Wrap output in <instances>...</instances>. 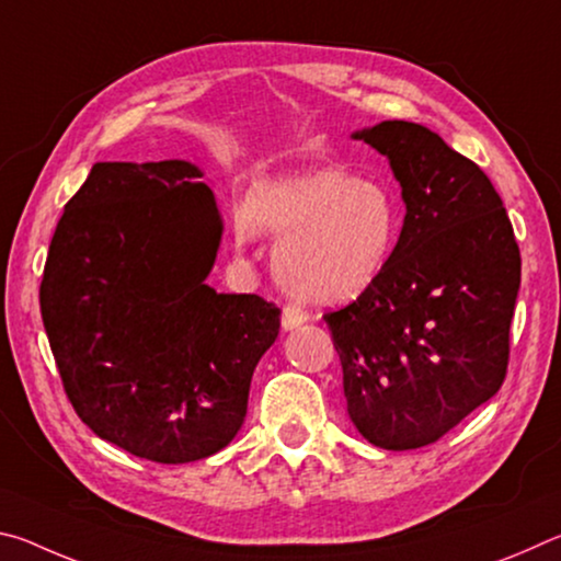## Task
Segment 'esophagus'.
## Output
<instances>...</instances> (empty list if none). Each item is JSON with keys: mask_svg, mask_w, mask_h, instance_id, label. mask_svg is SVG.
<instances>
[{"mask_svg": "<svg viewBox=\"0 0 561 561\" xmlns=\"http://www.w3.org/2000/svg\"><path fill=\"white\" fill-rule=\"evenodd\" d=\"M307 311L299 309V307H284L282 309V329L284 331H294L299 329L301 324H307Z\"/></svg>", "mask_w": 561, "mask_h": 561, "instance_id": "1", "label": "esophagus"}]
</instances>
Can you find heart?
I'll return each instance as SVG.
<instances>
[{"label":"heart","instance_id":"heart-1","mask_svg":"<svg viewBox=\"0 0 561 561\" xmlns=\"http://www.w3.org/2000/svg\"><path fill=\"white\" fill-rule=\"evenodd\" d=\"M257 232L282 237L274 272L291 297L336 307L381 279L401 237V210L378 180L317 168L250 187L234 237L247 244Z\"/></svg>","mask_w":561,"mask_h":561}]
</instances>
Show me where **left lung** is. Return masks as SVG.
Masks as SVG:
<instances>
[{"mask_svg": "<svg viewBox=\"0 0 561 561\" xmlns=\"http://www.w3.org/2000/svg\"><path fill=\"white\" fill-rule=\"evenodd\" d=\"M386 156L405 217L371 289L327 314L351 423L383 450L435 443L500 391L519 247L482 170L411 121L351 133Z\"/></svg>", "mask_w": 561, "mask_h": 561, "instance_id": "left-lung-1", "label": "left lung"}]
</instances>
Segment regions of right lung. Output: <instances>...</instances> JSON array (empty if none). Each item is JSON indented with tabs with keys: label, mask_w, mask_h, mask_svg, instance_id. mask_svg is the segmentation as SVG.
I'll return each instance as SVG.
<instances>
[{
	"label": "right lung",
	"mask_w": 561,
	"mask_h": 561,
	"mask_svg": "<svg viewBox=\"0 0 561 561\" xmlns=\"http://www.w3.org/2000/svg\"><path fill=\"white\" fill-rule=\"evenodd\" d=\"M190 160L96 163L64 207L39 289L73 411L136 458H210L242 428L279 309L205 279L222 242Z\"/></svg>",
	"instance_id": "right-lung-1"
}]
</instances>
